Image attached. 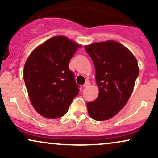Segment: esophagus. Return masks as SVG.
Returning <instances> with one entry per match:
<instances>
[{
  "instance_id": "1",
  "label": "esophagus",
  "mask_w": 158,
  "mask_h": 158,
  "mask_svg": "<svg viewBox=\"0 0 158 158\" xmlns=\"http://www.w3.org/2000/svg\"><path fill=\"white\" fill-rule=\"evenodd\" d=\"M90 85V81H85V84L83 85V87H84V88H88V87H89Z\"/></svg>"
}]
</instances>
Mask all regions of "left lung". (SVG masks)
I'll return each mask as SVG.
<instances>
[{
  "label": "left lung",
  "mask_w": 158,
  "mask_h": 158,
  "mask_svg": "<svg viewBox=\"0 0 158 158\" xmlns=\"http://www.w3.org/2000/svg\"><path fill=\"white\" fill-rule=\"evenodd\" d=\"M96 70L99 92L97 99L87 103L88 114L97 121L114 117L126 106L139 75L137 61L132 52L114 41L85 47Z\"/></svg>",
  "instance_id": "left-lung-1"
}]
</instances>
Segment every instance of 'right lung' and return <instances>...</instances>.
Returning a JSON list of instances; mask_svg holds the SVG:
<instances>
[{
  "label": "right lung",
  "mask_w": 158,
  "mask_h": 158,
  "mask_svg": "<svg viewBox=\"0 0 158 158\" xmlns=\"http://www.w3.org/2000/svg\"><path fill=\"white\" fill-rule=\"evenodd\" d=\"M81 45L64 36H55L35 48L23 69V79L36 111L48 119L62 117L79 92L70 59Z\"/></svg>",
  "instance_id": "right-lung-1"
}]
</instances>
